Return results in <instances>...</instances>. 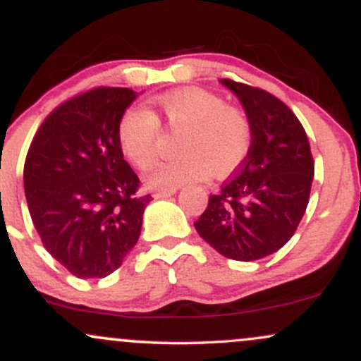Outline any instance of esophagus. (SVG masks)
<instances>
[{"instance_id": "34e87169", "label": "esophagus", "mask_w": 361, "mask_h": 361, "mask_svg": "<svg viewBox=\"0 0 361 361\" xmlns=\"http://www.w3.org/2000/svg\"><path fill=\"white\" fill-rule=\"evenodd\" d=\"M176 193V188H161V190H154V193H152V197L154 198H166V197H171V195Z\"/></svg>"}]
</instances>
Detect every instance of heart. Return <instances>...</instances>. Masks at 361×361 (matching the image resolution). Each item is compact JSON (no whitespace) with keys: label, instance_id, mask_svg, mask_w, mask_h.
<instances>
[{"label":"heart","instance_id":"1","mask_svg":"<svg viewBox=\"0 0 361 361\" xmlns=\"http://www.w3.org/2000/svg\"><path fill=\"white\" fill-rule=\"evenodd\" d=\"M157 106L171 130H183L175 159L164 161L149 176V183L161 188L226 176L244 163L251 149L252 130L247 115L239 106L227 105L214 91L186 86L157 97ZM161 135L159 120L144 106L123 111L117 127L122 152L135 168L146 171L157 157Z\"/></svg>","mask_w":361,"mask_h":361}]
</instances>
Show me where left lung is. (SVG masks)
Masks as SVG:
<instances>
[{
    "mask_svg": "<svg viewBox=\"0 0 361 361\" xmlns=\"http://www.w3.org/2000/svg\"><path fill=\"white\" fill-rule=\"evenodd\" d=\"M251 122L250 154L193 224L222 256L261 259L290 241L304 217L314 178V159L304 127L268 91L221 80Z\"/></svg>",
    "mask_w": 361,
    "mask_h": 361,
    "instance_id": "obj_1",
    "label": "left lung"
}]
</instances>
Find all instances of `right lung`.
<instances>
[{"label": "right lung", "mask_w": 361, "mask_h": 361, "mask_svg": "<svg viewBox=\"0 0 361 361\" xmlns=\"http://www.w3.org/2000/svg\"><path fill=\"white\" fill-rule=\"evenodd\" d=\"M137 98L98 86L44 120L28 147L25 197L44 247L78 279H103L135 246L151 195L123 159L117 127Z\"/></svg>", "instance_id": "add662e5"}]
</instances>
